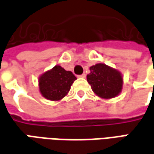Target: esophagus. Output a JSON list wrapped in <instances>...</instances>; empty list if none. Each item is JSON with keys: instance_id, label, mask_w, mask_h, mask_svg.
<instances>
[{"instance_id": "1", "label": "esophagus", "mask_w": 154, "mask_h": 154, "mask_svg": "<svg viewBox=\"0 0 154 154\" xmlns=\"http://www.w3.org/2000/svg\"><path fill=\"white\" fill-rule=\"evenodd\" d=\"M79 77H82V78H85V77H86V74H85V73H83V74H82V75H80V76H79Z\"/></svg>"}]
</instances>
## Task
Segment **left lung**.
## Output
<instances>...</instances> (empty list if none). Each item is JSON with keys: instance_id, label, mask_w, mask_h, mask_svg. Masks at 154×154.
I'll return each instance as SVG.
<instances>
[{"instance_id": "1", "label": "left lung", "mask_w": 154, "mask_h": 154, "mask_svg": "<svg viewBox=\"0 0 154 154\" xmlns=\"http://www.w3.org/2000/svg\"><path fill=\"white\" fill-rule=\"evenodd\" d=\"M87 80L95 94L102 99H112L122 90L123 78L121 73L103 63L92 66Z\"/></svg>"}]
</instances>
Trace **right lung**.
I'll use <instances>...</instances> for the list:
<instances>
[{
  "label": "right lung",
  "instance_id": "add662e5",
  "mask_svg": "<svg viewBox=\"0 0 154 154\" xmlns=\"http://www.w3.org/2000/svg\"><path fill=\"white\" fill-rule=\"evenodd\" d=\"M77 77L72 72L60 66H55L38 78V88L42 96L51 101H57L68 94Z\"/></svg>",
  "mask_w": 154,
  "mask_h": 154
}]
</instances>
